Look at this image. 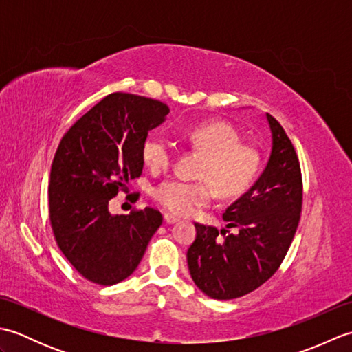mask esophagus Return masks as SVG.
<instances>
[{"mask_svg": "<svg viewBox=\"0 0 352 352\" xmlns=\"http://www.w3.org/2000/svg\"><path fill=\"white\" fill-rule=\"evenodd\" d=\"M163 219H164V222H166V223H175L178 221V218H175V216H172L169 213H164Z\"/></svg>", "mask_w": 352, "mask_h": 352, "instance_id": "34e87169", "label": "esophagus"}]
</instances>
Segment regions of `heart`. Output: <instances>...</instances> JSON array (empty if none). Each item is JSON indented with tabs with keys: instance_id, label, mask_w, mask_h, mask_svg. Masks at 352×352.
Listing matches in <instances>:
<instances>
[{
	"instance_id": "1",
	"label": "heart",
	"mask_w": 352,
	"mask_h": 352,
	"mask_svg": "<svg viewBox=\"0 0 352 352\" xmlns=\"http://www.w3.org/2000/svg\"><path fill=\"white\" fill-rule=\"evenodd\" d=\"M189 145L204 155L197 175L199 182L169 178L154 188L153 197L175 214H190L212 201L213 188L221 198L239 197L250 188L260 168L258 149L242 142V134L226 121H207L186 134ZM142 159L153 170L166 169L174 153L166 140L149 136L142 145Z\"/></svg>"
}]
</instances>
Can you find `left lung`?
<instances>
[{"label": "left lung", "mask_w": 352, "mask_h": 352, "mask_svg": "<svg viewBox=\"0 0 352 352\" xmlns=\"http://www.w3.org/2000/svg\"><path fill=\"white\" fill-rule=\"evenodd\" d=\"M266 118L272 133L266 168L222 214L227 228H236V233L195 223L197 239L188 250L189 271L199 290L213 300L241 298L271 278L300 223V160L280 122L269 113Z\"/></svg>", "instance_id": "left-lung-1"}]
</instances>
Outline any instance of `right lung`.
<instances>
[{
  "instance_id": "right-lung-1",
  "label": "right lung",
  "mask_w": 352,
  "mask_h": 352,
  "mask_svg": "<svg viewBox=\"0 0 352 352\" xmlns=\"http://www.w3.org/2000/svg\"><path fill=\"white\" fill-rule=\"evenodd\" d=\"M168 113L157 100L110 94L57 146L48 184L51 228L63 256L89 281L111 286L130 276L162 226L155 208L113 216L109 201L140 177L142 145Z\"/></svg>"
}]
</instances>
